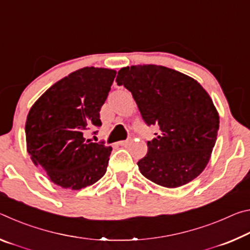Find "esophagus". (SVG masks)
I'll use <instances>...</instances> for the list:
<instances>
[{
    "label": "esophagus",
    "mask_w": 250,
    "mask_h": 250,
    "mask_svg": "<svg viewBox=\"0 0 250 250\" xmlns=\"http://www.w3.org/2000/svg\"><path fill=\"white\" fill-rule=\"evenodd\" d=\"M129 142H130V140H122V141H119L118 143H119V146H125L128 145Z\"/></svg>",
    "instance_id": "esophagus-1"
}]
</instances>
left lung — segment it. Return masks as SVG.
Returning a JSON list of instances; mask_svg holds the SVG:
<instances>
[{
  "mask_svg": "<svg viewBox=\"0 0 250 250\" xmlns=\"http://www.w3.org/2000/svg\"><path fill=\"white\" fill-rule=\"evenodd\" d=\"M116 82L132 94L146 124L160 130L138 162L142 175L168 188L200 175L219 128L218 112L204 88L180 71L158 65L125 67Z\"/></svg>",
  "mask_w": 250,
  "mask_h": 250,
  "instance_id": "1",
  "label": "left lung"
}]
</instances>
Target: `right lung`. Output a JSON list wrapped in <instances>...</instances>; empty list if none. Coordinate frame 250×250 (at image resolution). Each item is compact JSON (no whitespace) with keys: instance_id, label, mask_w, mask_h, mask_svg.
<instances>
[{"instance_id":"right-lung-1","label":"right lung","mask_w":250,"mask_h":250,"mask_svg":"<svg viewBox=\"0 0 250 250\" xmlns=\"http://www.w3.org/2000/svg\"><path fill=\"white\" fill-rule=\"evenodd\" d=\"M117 71L84 67L54 83L29 110L25 134L33 163L64 188L82 189L107 171L112 147L87 140ZM95 131L94 133H96Z\"/></svg>"}]
</instances>
